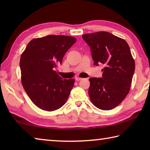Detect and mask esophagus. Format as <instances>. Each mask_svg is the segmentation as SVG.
<instances>
[{"mask_svg": "<svg viewBox=\"0 0 150 150\" xmlns=\"http://www.w3.org/2000/svg\"><path fill=\"white\" fill-rule=\"evenodd\" d=\"M75 80L77 81H79L81 80H82V78H81V77H76L75 78Z\"/></svg>", "mask_w": 150, "mask_h": 150, "instance_id": "obj_1", "label": "esophagus"}]
</instances>
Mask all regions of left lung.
I'll use <instances>...</instances> for the list:
<instances>
[{
  "instance_id": "1",
  "label": "left lung",
  "mask_w": 150,
  "mask_h": 150,
  "mask_svg": "<svg viewBox=\"0 0 150 150\" xmlns=\"http://www.w3.org/2000/svg\"><path fill=\"white\" fill-rule=\"evenodd\" d=\"M91 47L95 65L103 63L102 78L89 79L91 102L103 110L120 105L130 89L135 62L125 40L107 32L83 35Z\"/></svg>"
}]
</instances>
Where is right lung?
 Listing matches in <instances>:
<instances>
[{"instance_id":"add662e5","label":"right lung","mask_w":150,"mask_h":150,"mask_svg":"<svg viewBox=\"0 0 150 150\" xmlns=\"http://www.w3.org/2000/svg\"><path fill=\"white\" fill-rule=\"evenodd\" d=\"M75 38L49 35L31 40L20 57L22 86L32 103L40 109L54 111L65 105L75 79H63L55 71Z\"/></svg>"}]
</instances>
